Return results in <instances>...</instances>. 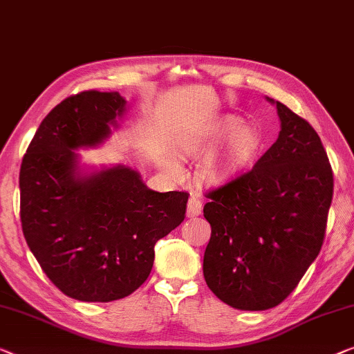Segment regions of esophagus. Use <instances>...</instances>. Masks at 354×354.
<instances>
[{"label": "esophagus", "mask_w": 354, "mask_h": 354, "mask_svg": "<svg viewBox=\"0 0 354 354\" xmlns=\"http://www.w3.org/2000/svg\"><path fill=\"white\" fill-rule=\"evenodd\" d=\"M203 211V201L199 199V196L193 194L192 198L188 199V206H187V215L188 217H198Z\"/></svg>", "instance_id": "1"}]
</instances>
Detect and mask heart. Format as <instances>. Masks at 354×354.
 <instances>
[{"instance_id":"obj_1","label":"heart","mask_w":354,"mask_h":354,"mask_svg":"<svg viewBox=\"0 0 354 354\" xmlns=\"http://www.w3.org/2000/svg\"><path fill=\"white\" fill-rule=\"evenodd\" d=\"M227 136H230L228 142L209 158L203 169L204 180L215 185L238 177L255 160L260 150L259 132L254 127L241 126V120L236 116L222 118L199 150L204 153L212 150Z\"/></svg>"}]
</instances>
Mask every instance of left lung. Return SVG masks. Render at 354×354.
<instances>
[{"label":"left lung","mask_w":354,"mask_h":354,"mask_svg":"<svg viewBox=\"0 0 354 354\" xmlns=\"http://www.w3.org/2000/svg\"><path fill=\"white\" fill-rule=\"evenodd\" d=\"M276 109L278 140L250 171L206 192L204 279L238 310L273 308L299 286L324 243L334 194L319 136L284 104Z\"/></svg>","instance_id":"obj_1"}]
</instances>
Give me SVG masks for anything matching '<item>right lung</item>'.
<instances>
[{
	"label": "right lung",
	"instance_id": "add662e5",
	"mask_svg": "<svg viewBox=\"0 0 354 354\" xmlns=\"http://www.w3.org/2000/svg\"><path fill=\"white\" fill-rule=\"evenodd\" d=\"M120 92L66 97L41 122L20 166V222L46 276L81 301H113L145 283L155 244L183 222L189 194L147 188L129 167L80 177L81 147L110 136Z\"/></svg>",
	"mask_w": 354,
	"mask_h": 354
}]
</instances>
